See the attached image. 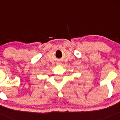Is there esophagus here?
<instances>
[{"label": "esophagus", "mask_w": 120, "mask_h": 120, "mask_svg": "<svg viewBox=\"0 0 120 120\" xmlns=\"http://www.w3.org/2000/svg\"><path fill=\"white\" fill-rule=\"evenodd\" d=\"M57 64H58V63H57ZM59 64H60V63H59Z\"/></svg>", "instance_id": "esophagus-1"}]
</instances>
